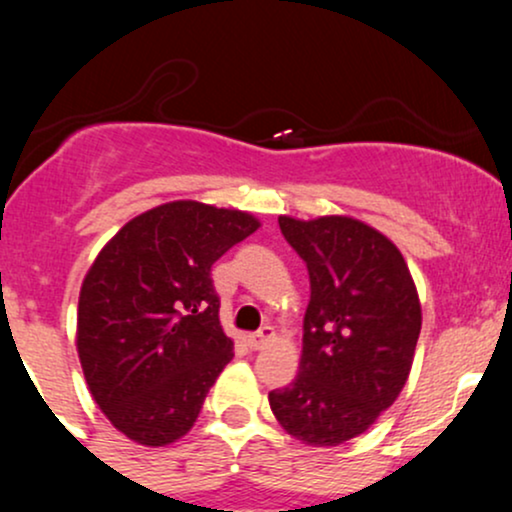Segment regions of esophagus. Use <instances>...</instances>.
<instances>
[{"label": "esophagus", "mask_w": 512, "mask_h": 512, "mask_svg": "<svg viewBox=\"0 0 512 512\" xmlns=\"http://www.w3.org/2000/svg\"><path fill=\"white\" fill-rule=\"evenodd\" d=\"M272 339H274V327H262L260 332L250 334L248 344H250V349H264V346L272 342Z\"/></svg>", "instance_id": "obj_1"}]
</instances>
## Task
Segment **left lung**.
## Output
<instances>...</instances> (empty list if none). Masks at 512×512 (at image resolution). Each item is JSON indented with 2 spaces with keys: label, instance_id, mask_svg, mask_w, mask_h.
Returning a JSON list of instances; mask_svg holds the SVG:
<instances>
[{
  "label": "left lung",
  "instance_id": "left-lung-1",
  "mask_svg": "<svg viewBox=\"0 0 512 512\" xmlns=\"http://www.w3.org/2000/svg\"><path fill=\"white\" fill-rule=\"evenodd\" d=\"M279 228L310 274L301 366L269 407L291 438L334 448L366 433L407 385L421 332V301L402 252L346 214Z\"/></svg>",
  "mask_w": 512,
  "mask_h": 512
}]
</instances>
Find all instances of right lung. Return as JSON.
<instances>
[{
    "label": "right lung",
    "mask_w": 512,
    "mask_h": 512,
    "mask_svg": "<svg viewBox=\"0 0 512 512\" xmlns=\"http://www.w3.org/2000/svg\"><path fill=\"white\" fill-rule=\"evenodd\" d=\"M257 228L248 211L175 199L127 221L88 267L76 351L93 402L122 436L163 448L195 426L233 358L211 264Z\"/></svg>",
    "instance_id": "obj_1"
}]
</instances>
